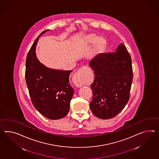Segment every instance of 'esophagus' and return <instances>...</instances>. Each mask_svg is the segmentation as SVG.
<instances>
[{
  "label": "esophagus",
  "instance_id": "1",
  "mask_svg": "<svg viewBox=\"0 0 159 159\" xmlns=\"http://www.w3.org/2000/svg\"><path fill=\"white\" fill-rule=\"evenodd\" d=\"M88 68L86 66H83L74 74L73 82L74 84L78 87H81L83 84V80L87 76Z\"/></svg>",
  "mask_w": 159,
  "mask_h": 159
}]
</instances>
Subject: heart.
<instances>
[{"label": "heart", "mask_w": 159, "mask_h": 159, "mask_svg": "<svg viewBox=\"0 0 159 159\" xmlns=\"http://www.w3.org/2000/svg\"><path fill=\"white\" fill-rule=\"evenodd\" d=\"M85 39V41L89 43H93L96 42L93 49V53L95 54H98L103 51L106 45L105 39L103 38H99V37L95 34L91 33L86 35Z\"/></svg>", "instance_id": "obj_1"}]
</instances>
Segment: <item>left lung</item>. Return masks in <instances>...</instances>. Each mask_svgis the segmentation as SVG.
<instances>
[{"instance_id":"8db88e82","label":"left lung","mask_w":159,"mask_h":159,"mask_svg":"<svg viewBox=\"0 0 159 159\" xmlns=\"http://www.w3.org/2000/svg\"><path fill=\"white\" fill-rule=\"evenodd\" d=\"M89 65L95 75L91 85L93 93L91 110L101 119L113 118L129 100L133 80L130 55L125 45L120 43L116 52L93 58Z\"/></svg>"}]
</instances>
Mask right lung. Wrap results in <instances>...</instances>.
Returning <instances> with one entry per match:
<instances>
[{"label":"right lung","instance_id":"right-lung-1","mask_svg":"<svg viewBox=\"0 0 159 159\" xmlns=\"http://www.w3.org/2000/svg\"><path fill=\"white\" fill-rule=\"evenodd\" d=\"M36 39L27 53L25 79L31 102L37 110L51 120L61 119L69 112L70 102L74 94L69 78L72 70L48 68L36 57Z\"/></svg>","mask_w":159,"mask_h":159}]
</instances>
